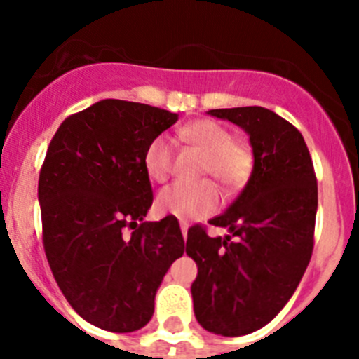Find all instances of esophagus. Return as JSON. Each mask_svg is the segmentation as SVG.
Returning <instances> with one entry per match:
<instances>
[{"label":"esophagus","mask_w":359,"mask_h":359,"mask_svg":"<svg viewBox=\"0 0 359 359\" xmlns=\"http://www.w3.org/2000/svg\"><path fill=\"white\" fill-rule=\"evenodd\" d=\"M187 231H189V224L182 223V233H183V239H187Z\"/></svg>","instance_id":"esophagus-1"}]
</instances>
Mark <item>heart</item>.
I'll list each match as a JSON object with an SVG mask.
<instances>
[{
    "mask_svg": "<svg viewBox=\"0 0 359 359\" xmlns=\"http://www.w3.org/2000/svg\"><path fill=\"white\" fill-rule=\"evenodd\" d=\"M180 138L203 152L199 165L201 176H214L228 192H236L250 182L255 167V156L248 144L233 140L223 123L210 118L187 123L180 131ZM144 167L149 177L163 183L172 170V147L165 136H156L147 145ZM221 192L212 180L196 183H172L165 187L156 198L158 210L176 215L177 219L205 217L217 208Z\"/></svg>",
    "mask_w": 359,
    "mask_h": 359,
    "instance_id": "heart-1",
    "label": "heart"
}]
</instances>
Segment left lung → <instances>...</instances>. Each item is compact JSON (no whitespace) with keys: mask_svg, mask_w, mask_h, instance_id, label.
<instances>
[{"mask_svg":"<svg viewBox=\"0 0 359 359\" xmlns=\"http://www.w3.org/2000/svg\"><path fill=\"white\" fill-rule=\"evenodd\" d=\"M208 113L248 133L255 167L239 198L208 221L230 236L189 228L187 255L198 264L194 313L207 331L243 336L271 322L297 290L313 255L318 185L293 123L259 106Z\"/></svg>","mask_w":359,"mask_h":359,"instance_id":"1","label":"left lung"}]
</instances>
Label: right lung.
Instances as JSON below:
<instances>
[{"instance_id":"1","label":"right lung","mask_w":359,"mask_h":359,"mask_svg":"<svg viewBox=\"0 0 359 359\" xmlns=\"http://www.w3.org/2000/svg\"><path fill=\"white\" fill-rule=\"evenodd\" d=\"M176 120L167 109L106 98L61 123L41 167L52 273L69 306L106 331L144 327L167 269L185 252L174 215L144 221L152 205L145 149Z\"/></svg>"}]
</instances>
